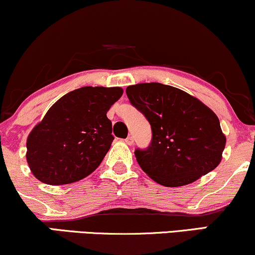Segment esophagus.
Masks as SVG:
<instances>
[{
  "instance_id": "34e87169",
  "label": "esophagus",
  "mask_w": 255,
  "mask_h": 255,
  "mask_svg": "<svg viewBox=\"0 0 255 255\" xmlns=\"http://www.w3.org/2000/svg\"><path fill=\"white\" fill-rule=\"evenodd\" d=\"M125 141H126V143H127V145H129V146H131L134 143V139L131 136H128Z\"/></svg>"
}]
</instances>
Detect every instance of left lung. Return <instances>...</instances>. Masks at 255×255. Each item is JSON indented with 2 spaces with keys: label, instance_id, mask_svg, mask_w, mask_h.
<instances>
[{
  "label": "left lung",
  "instance_id": "8db88e82",
  "mask_svg": "<svg viewBox=\"0 0 255 255\" xmlns=\"http://www.w3.org/2000/svg\"><path fill=\"white\" fill-rule=\"evenodd\" d=\"M126 93L151 125V145L145 151L136 149L135 158L154 182L177 188L219 166L226 135L209 107L185 91L161 83L129 85Z\"/></svg>",
  "mask_w": 255,
  "mask_h": 255
}]
</instances>
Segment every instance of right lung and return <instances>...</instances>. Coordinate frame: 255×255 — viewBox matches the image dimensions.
I'll return each instance as SVG.
<instances>
[{
  "label": "right lung",
  "mask_w": 255,
  "mask_h": 255,
  "mask_svg": "<svg viewBox=\"0 0 255 255\" xmlns=\"http://www.w3.org/2000/svg\"><path fill=\"white\" fill-rule=\"evenodd\" d=\"M120 87H83L60 97L27 137V164L48 185L78 182L100 166L112 146L110 107Z\"/></svg>",
  "instance_id": "obj_1"
}]
</instances>
